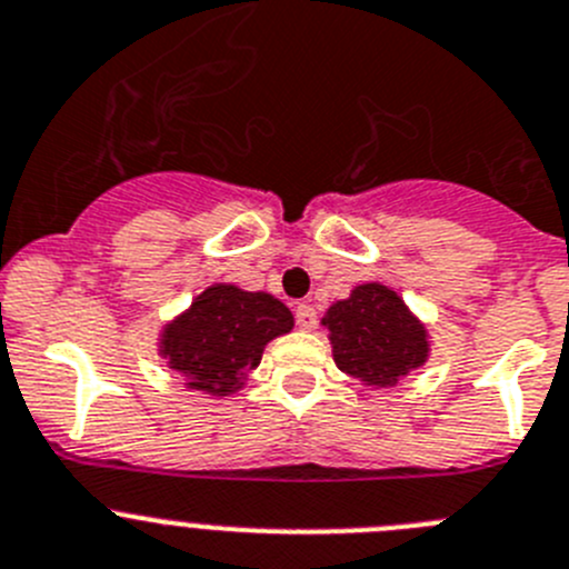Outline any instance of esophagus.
Segmentation results:
<instances>
[{
  "label": "esophagus",
  "mask_w": 569,
  "mask_h": 569,
  "mask_svg": "<svg viewBox=\"0 0 569 569\" xmlns=\"http://www.w3.org/2000/svg\"><path fill=\"white\" fill-rule=\"evenodd\" d=\"M295 320H297V328L311 331V328H317V309L315 306H309V302H300V306L295 309Z\"/></svg>",
  "instance_id": "34e87169"
}]
</instances>
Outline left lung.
Returning <instances> with one entry per match:
<instances>
[{"label": "left lung", "instance_id": "1", "mask_svg": "<svg viewBox=\"0 0 569 569\" xmlns=\"http://www.w3.org/2000/svg\"><path fill=\"white\" fill-rule=\"evenodd\" d=\"M322 326L331 331L333 362L368 385H396L427 362V331L387 286L365 283L333 302Z\"/></svg>", "mask_w": 569, "mask_h": 569}]
</instances>
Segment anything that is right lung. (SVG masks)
I'll return each mask as SVG.
<instances>
[{
    "mask_svg": "<svg viewBox=\"0 0 569 569\" xmlns=\"http://www.w3.org/2000/svg\"><path fill=\"white\" fill-rule=\"evenodd\" d=\"M291 326V311L272 295L219 283L164 328L162 357L188 376V387L227 396L258 368L269 339L289 333Z\"/></svg>",
    "mask_w": 569,
    "mask_h": 569,
    "instance_id": "obj_1",
    "label": "right lung"
}]
</instances>
